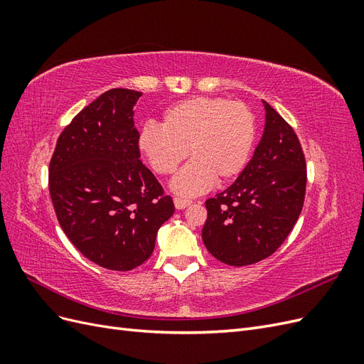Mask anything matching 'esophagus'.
<instances>
[{
	"label": "esophagus",
	"instance_id": "obj_1",
	"mask_svg": "<svg viewBox=\"0 0 364 364\" xmlns=\"http://www.w3.org/2000/svg\"><path fill=\"white\" fill-rule=\"evenodd\" d=\"M191 205V200H186V199H179V197H176L174 199V206L176 209H185L186 206Z\"/></svg>",
	"mask_w": 364,
	"mask_h": 364
}]
</instances>
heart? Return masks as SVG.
<instances>
[{"label": "heart", "instance_id": "heart-1", "mask_svg": "<svg viewBox=\"0 0 364 364\" xmlns=\"http://www.w3.org/2000/svg\"><path fill=\"white\" fill-rule=\"evenodd\" d=\"M255 139L249 107L222 97H191L168 107L162 126L147 123L138 149L159 174H173L188 156L194 159L171 181V190L191 197L214 179L228 182L243 171Z\"/></svg>", "mask_w": 364, "mask_h": 364}]
</instances>
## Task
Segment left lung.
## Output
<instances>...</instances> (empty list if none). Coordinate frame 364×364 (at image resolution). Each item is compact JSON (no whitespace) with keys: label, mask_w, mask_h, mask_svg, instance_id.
I'll use <instances>...</instances> for the list:
<instances>
[{"label":"left lung","mask_w":364,"mask_h":364,"mask_svg":"<svg viewBox=\"0 0 364 364\" xmlns=\"http://www.w3.org/2000/svg\"><path fill=\"white\" fill-rule=\"evenodd\" d=\"M262 136L237 181L206 200V249L229 266L266 259L289 237L302 211L305 158L294 130L262 100Z\"/></svg>","instance_id":"left-lung-1"}]
</instances>
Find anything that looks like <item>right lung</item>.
Wrapping results in <instances>:
<instances>
[{"label":"right lung","instance_id":"add662e5","mask_svg":"<svg viewBox=\"0 0 364 364\" xmlns=\"http://www.w3.org/2000/svg\"><path fill=\"white\" fill-rule=\"evenodd\" d=\"M141 95L124 87L102 94L65 127L50 162V194L65 235L109 270L147 261L174 213L139 159L134 107Z\"/></svg>","mask_w":364,"mask_h":364}]
</instances>
